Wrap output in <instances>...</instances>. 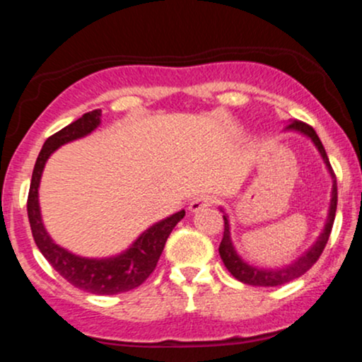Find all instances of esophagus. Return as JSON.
<instances>
[{
	"label": "esophagus",
	"instance_id": "obj_1",
	"mask_svg": "<svg viewBox=\"0 0 362 362\" xmlns=\"http://www.w3.org/2000/svg\"><path fill=\"white\" fill-rule=\"evenodd\" d=\"M213 202H214V199L211 197V195H197V197H194L192 201H190L189 211L190 213H199V211L209 207Z\"/></svg>",
	"mask_w": 362,
	"mask_h": 362
}]
</instances>
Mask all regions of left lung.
<instances>
[{
  "label": "left lung",
  "instance_id": "8db88e82",
  "mask_svg": "<svg viewBox=\"0 0 362 362\" xmlns=\"http://www.w3.org/2000/svg\"><path fill=\"white\" fill-rule=\"evenodd\" d=\"M286 131H296L300 134L306 136L313 141V144L317 146L320 151V156H322L323 163L328 170L332 177V199H330V207H328V216L325 226H323V231L320 233L311 247L303 253L301 257H298L296 260L291 262L289 265H284V267L279 269H262V267H255V265H250L248 262H245L242 257L238 255L236 252L233 242H231V233H230V219L228 216L224 214V233H223V240L221 245H219V255H221V260L224 264V267L231 272V276L235 279H238L243 284H250V286H264V288H274V286H281L286 284V282L296 279L305 274L306 271H310L313 267V264L320 259L322 255L323 248L328 242V236H330L332 226H334V219H335V211H337V180H335L334 170L330 167V161H328V156L325 153V148H323L322 141L315 132V129L308 126V124L301 122V120H291V122L286 126ZM224 213V211H223Z\"/></svg>",
  "mask_w": 362,
  "mask_h": 362
}]
</instances>
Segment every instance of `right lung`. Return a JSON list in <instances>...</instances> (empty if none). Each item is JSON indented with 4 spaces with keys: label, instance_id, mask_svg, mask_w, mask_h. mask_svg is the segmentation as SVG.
<instances>
[{
    "label": "right lung",
    "instance_id": "right-lung-1",
    "mask_svg": "<svg viewBox=\"0 0 362 362\" xmlns=\"http://www.w3.org/2000/svg\"><path fill=\"white\" fill-rule=\"evenodd\" d=\"M100 117L102 110L86 112L80 119L47 138L37 156L34 173H32L27 213L35 245L52 265L54 271L59 272V276L78 289L88 291L93 294H119L138 288L148 279L149 274L155 271L167 238L177 226V223L184 218L185 211L182 209L155 223L146 231H143L127 250L119 255L105 257V259H88V257L74 255L54 243V240L44 228L39 206V185L44 167L49 156L62 144L85 138L90 132H93L100 126Z\"/></svg>",
    "mask_w": 362,
    "mask_h": 362
}]
</instances>
